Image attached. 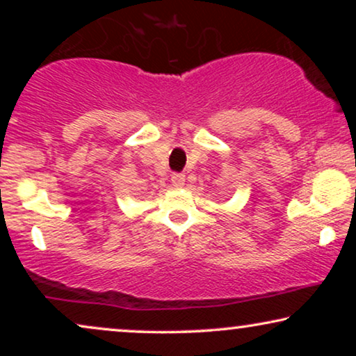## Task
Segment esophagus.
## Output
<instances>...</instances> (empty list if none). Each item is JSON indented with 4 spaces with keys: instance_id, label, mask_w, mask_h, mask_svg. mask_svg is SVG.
I'll return each instance as SVG.
<instances>
[{
    "instance_id": "obj_1",
    "label": "esophagus",
    "mask_w": 356,
    "mask_h": 356,
    "mask_svg": "<svg viewBox=\"0 0 356 356\" xmlns=\"http://www.w3.org/2000/svg\"><path fill=\"white\" fill-rule=\"evenodd\" d=\"M172 183H173L175 188H183L184 175L183 173H173L172 175Z\"/></svg>"
}]
</instances>
